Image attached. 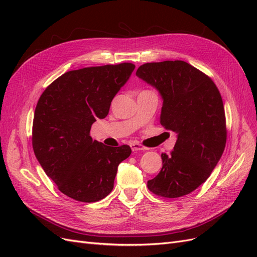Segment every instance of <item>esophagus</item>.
I'll use <instances>...</instances> for the list:
<instances>
[{"mask_svg":"<svg viewBox=\"0 0 257 257\" xmlns=\"http://www.w3.org/2000/svg\"><path fill=\"white\" fill-rule=\"evenodd\" d=\"M131 148H132V150L133 151H141V150H146L147 148L146 147H144L143 145H141V144H137V143H133L131 145Z\"/></svg>","mask_w":257,"mask_h":257,"instance_id":"1","label":"esophagus"}]
</instances>
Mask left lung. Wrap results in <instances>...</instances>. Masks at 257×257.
Wrapping results in <instances>:
<instances>
[{"instance_id": "1", "label": "left lung", "mask_w": 257, "mask_h": 257, "mask_svg": "<svg viewBox=\"0 0 257 257\" xmlns=\"http://www.w3.org/2000/svg\"><path fill=\"white\" fill-rule=\"evenodd\" d=\"M136 76L160 92V122L177 133L174 150L162 153L163 167L148 181V189L166 198L190 194L209 178L225 149L226 121L220 92L211 78L184 61L146 63Z\"/></svg>"}]
</instances>
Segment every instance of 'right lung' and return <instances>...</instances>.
Returning a JSON list of instances; mask_svg holds the SVG:
<instances>
[{"label":"right lung","instance_id":"right-lung-1","mask_svg":"<svg viewBox=\"0 0 257 257\" xmlns=\"http://www.w3.org/2000/svg\"><path fill=\"white\" fill-rule=\"evenodd\" d=\"M135 65L121 63L69 71L49 84L38 99L32 145L44 172L66 196L82 203L105 198L118 166L132 150L93 141L92 124L109 112L112 98Z\"/></svg>","mask_w":257,"mask_h":257}]
</instances>
